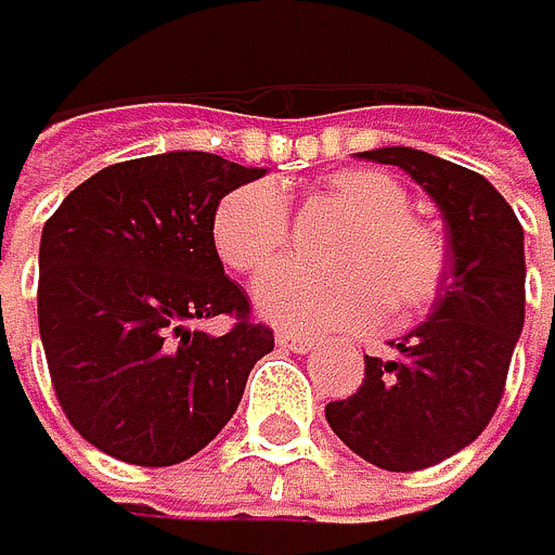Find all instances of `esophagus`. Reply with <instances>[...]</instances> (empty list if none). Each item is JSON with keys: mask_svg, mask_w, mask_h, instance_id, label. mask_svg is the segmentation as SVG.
<instances>
[{"mask_svg": "<svg viewBox=\"0 0 555 555\" xmlns=\"http://www.w3.org/2000/svg\"><path fill=\"white\" fill-rule=\"evenodd\" d=\"M274 344L284 347V350H295V354H309V350L315 347L309 337H301V333H288V330H281L274 337Z\"/></svg>", "mask_w": 555, "mask_h": 555, "instance_id": "obj_1", "label": "esophagus"}]
</instances>
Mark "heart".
<instances>
[{
    "mask_svg": "<svg viewBox=\"0 0 555 555\" xmlns=\"http://www.w3.org/2000/svg\"><path fill=\"white\" fill-rule=\"evenodd\" d=\"M320 197L344 208L350 225L330 243L333 267L284 263L260 278L254 301L267 323L295 333H354L382 312L430 306L444 281V240L410 215V197L378 169H344ZM288 243V205L274 183L229 191L211 211V246L229 271L257 278Z\"/></svg>",
    "mask_w": 555,
    "mask_h": 555,
    "instance_id": "heart-1",
    "label": "heart"
}]
</instances>
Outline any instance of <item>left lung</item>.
<instances>
[{"mask_svg":"<svg viewBox=\"0 0 555 555\" xmlns=\"http://www.w3.org/2000/svg\"><path fill=\"white\" fill-rule=\"evenodd\" d=\"M410 173L444 218L448 267L430 315L386 358H364L354 396L326 406L350 452L389 473L438 466L490 424L525 326V232L496 186L466 166L392 145L358 152Z\"/></svg>","mask_w":555,"mask_h":555,"instance_id":"1","label":"left lung"}]
</instances>
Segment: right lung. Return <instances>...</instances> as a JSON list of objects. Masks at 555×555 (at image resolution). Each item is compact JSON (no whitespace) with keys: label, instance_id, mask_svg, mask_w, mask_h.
I'll return each mask as SVG.
<instances>
[{"label":"right lung","instance_id":"right-lung-1","mask_svg":"<svg viewBox=\"0 0 555 555\" xmlns=\"http://www.w3.org/2000/svg\"><path fill=\"white\" fill-rule=\"evenodd\" d=\"M267 173L211 152L100 169L40 232L37 323L54 396L79 435L131 466L197 455L235 406L274 333L211 246V211ZM215 314L236 326L204 330Z\"/></svg>","mask_w":555,"mask_h":555}]
</instances>
